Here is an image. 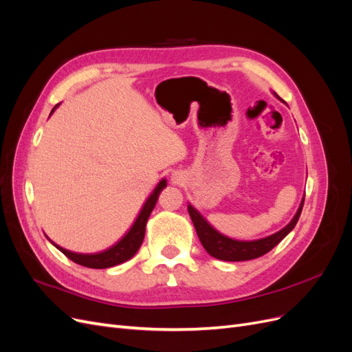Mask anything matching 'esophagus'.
<instances>
[{
    "instance_id": "esophagus-1",
    "label": "esophagus",
    "mask_w": 352,
    "mask_h": 352,
    "mask_svg": "<svg viewBox=\"0 0 352 352\" xmlns=\"http://www.w3.org/2000/svg\"><path fill=\"white\" fill-rule=\"evenodd\" d=\"M185 176L182 175V173H179V172H175L173 175H172V184H175V185H184L185 184Z\"/></svg>"
}]
</instances>
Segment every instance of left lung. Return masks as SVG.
<instances>
[{"mask_svg": "<svg viewBox=\"0 0 352 352\" xmlns=\"http://www.w3.org/2000/svg\"><path fill=\"white\" fill-rule=\"evenodd\" d=\"M273 95L278 100L283 101L276 92H273ZM304 198L305 195L302 197L301 204L298 207L295 216L283 229L273 233V235L260 238V239H254V241H239V239H233L223 235V233H220L216 228H212L210 225L208 220L202 216L201 212L190 204V202H188V211H189L190 219H192L197 235L202 243V247H204V250L211 255V257L223 260V261H245V260L258 258L261 255L267 254L295 228L298 219L301 216Z\"/></svg>", "mask_w": 352, "mask_h": 352, "instance_id": "1", "label": "left lung"}]
</instances>
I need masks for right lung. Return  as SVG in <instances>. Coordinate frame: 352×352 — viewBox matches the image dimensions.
<instances>
[{
    "label": "right lung",
    "instance_id": "obj_1",
    "mask_svg": "<svg viewBox=\"0 0 352 352\" xmlns=\"http://www.w3.org/2000/svg\"><path fill=\"white\" fill-rule=\"evenodd\" d=\"M58 105L60 104H57L56 107L51 110L50 116L56 111ZM166 186H167V180L166 179L160 180L158 185L151 192V195L148 197L146 201L144 202L140 214L136 216L131 229L127 230L119 241H117L114 245H111V247L107 250L100 251V252H94V254H80V252H73V251L63 248V247H60V245L52 242L51 239H50V242L54 245L57 250H60L63 254H65L67 258H70L76 264L85 265V267H89V269H109V267H114V265H119L127 260H131L142 245L148 217H150L151 211L154 210V207L157 204L160 192H162Z\"/></svg>",
    "mask_w": 352,
    "mask_h": 352
}]
</instances>
